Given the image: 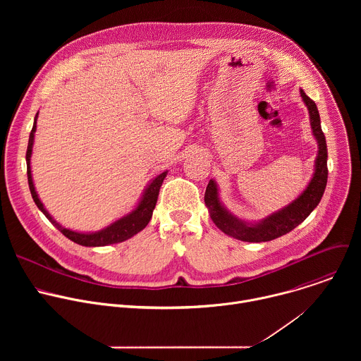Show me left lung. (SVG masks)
Returning a JSON list of instances; mask_svg holds the SVG:
<instances>
[{
    "instance_id": "8db88e82",
    "label": "left lung",
    "mask_w": 361,
    "mask_h": 361,
    "mask_svg": "<svg viewBox=\"0 0 361 361\" xmlns=\"http://www.w3.org/2000/svg\"><path fill=\"white\" fill-rule=\"evenodd\" d=\"M300 94L304 104L308 109L312 130L319 144V154L316 159V169L312 181L308 183L307 188L300 194V197L290 202L287 207L266 217L260 223H247L234 217L224 209V205L219 198L217 184L213 180H210L207 188H205L204 202L207 205L210 217L214 221V224L227 235L248 243L270 241L294 230L298 224H301L308 216H310V213L319 205L324 194L329 176L327 144L324 133L322 130L320 114L316 102L310 97H307L302 90H300Z\"/></svg>"
}]
</instances>
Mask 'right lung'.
Returning a JSON list of instances; mask_svg holds the SVG:
<instances>
[{
	"mask_svg": "<svg viewBox=\"0 0 361 361\" xmlns=\"http://www.w3.org/2000/svg\"><path fill=\"white\" fill-rule=\"evenodd\" d=\"M37 128V117L32 126V130L30 133V140H28V147H27V176H28V185H30V191L32 195L34 202L37 204V207L44 213V216L53 223L67 238H70L71 241L80 244V245H85V247H101V245H109V244H116V243H121L124 240L131 238L134 234L140 233L142 228H145V226L149 223L151 216H152V210L156 207L157 204V198H159V192H160V187L167 176V171L159 174L156 178H154L148 187L145 188L141 201L138 202L137 209L134 212H131L130 214H127L126 217L117 220L116 223H113L111 226L102 228L97 233H77L73 230H68L66 227H61L57 221L53 220L48 214V212L44 209L42 202L39 201L37 191L34 188V183H32V177H31V167H30V160H31V152H32V144H34V133Z\"/></svg>",
	"mask_w": 361,
	"mask_h": 361,
	"instance_id": "right-lung-1",
	"label": "right lung"
}]
</instances>
